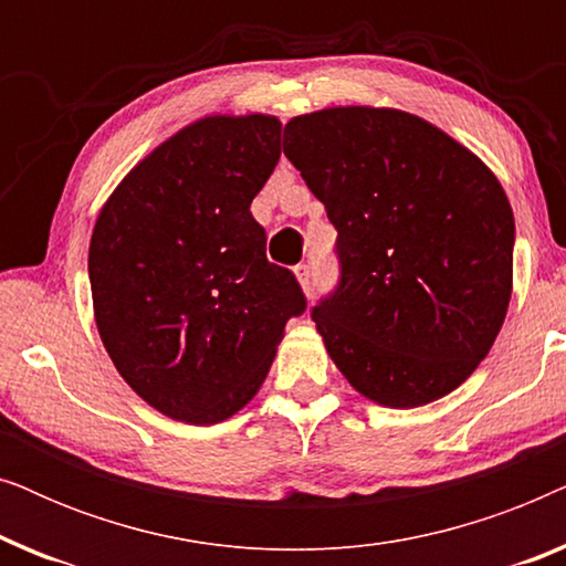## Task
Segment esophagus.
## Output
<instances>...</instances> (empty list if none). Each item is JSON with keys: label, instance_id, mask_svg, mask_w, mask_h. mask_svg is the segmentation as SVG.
Returning <instances> with one entry per match:
<instances>
[{"label": "esophagus", "instance_id": "obj_1", "mask_svg": "<svg viewBox=\"0 0 566 566\" xmlns=\"http://www.w3.org/2000/svg\"><path fill=\"white\" fill-rule=\"evenodd\" d=\"M296 277H298L301 289L312 291V265H306V262H301V265H296Z\"/></svg>", "mask_w": 566, "mask_h": 566}]
</instances>
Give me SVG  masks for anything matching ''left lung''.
Returning a JSON list of instances; mask_svg holds the SVG:
<instances>
[{
    "mask_svg": "<svg viewBox=\"0 0 566 566\" xmlns=\"http://www.w3.org/2000/svg\"><path fill=\"white\" fill-rule=\"evenodd\" d=\"M283 151L337 229L339 283L312 308L329 358L384 407L451 394L486 358L513 293L515 219L497 177L391 107L298 115Z\"/></svg>",
    "mask_w": 566,
    "mask_h": 566,
    "instance_id": "1",
    "label": "left lung"
}]
</instances>
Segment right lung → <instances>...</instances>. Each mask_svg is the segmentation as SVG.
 <instances>
[{"mask_svg": "<svg viewBox=\"0 0 566 566\" xmlns=\"http://www.w3.org/2000/svg\"><path fill=\"white\" fill-rule=\"evenodd\" d=\"M281 159L273 115H208L144 157L90 242L95 322L130 389L161 415L213 424L265 381L285 322L306 312L265 258L252 198Z\"/></svg>", "mask_w": 566, "mask_h": 566, "instance_id": "right-lung-1", "label": "right lung"}]
</instances>
